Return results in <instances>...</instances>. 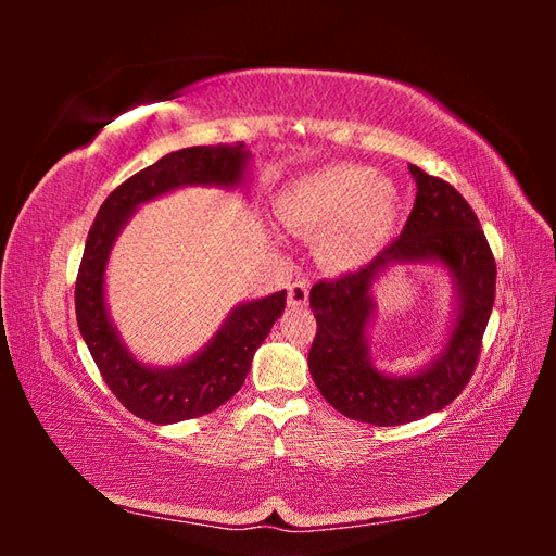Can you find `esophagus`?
I'll list each match as a JSON object with an SVG mask.
<instances>
[{"instance_id":"obj_1","label":"esophagus","mask_w":556,"mask_h":556,"mask_svg":"<svg viewBox=\"0 0 556 556\" xmlns=\"http://www.w3.org/2000/svg\"><path fill=\"white\" fill-rule=\"evenodd\" d=\"M288 304L290 306H306L308 304V282L294 280L288 288Z\"/></svg>"}]
</instances>
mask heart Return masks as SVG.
Returning a JSON list of instances; mask_svg holds the SVG:
<instances>
[{
  "label": "heart",
  "mask_w": 556,
  "mask_h": 556,
  "mask_svg": "<svg viewBox=\"0 0 556 556\" xmlns=\"http://www.w3.org/2000/svg\"><path fill=\"white\" fill-rule=\"evenodd\" d=\"M276 213L292 231L319 233L317 252L333 268H357L390 241L399 197L371 166L333 164L294 180Z\"/></svg>",
  "instance_id": "b5f03b06"
}]
</instances>
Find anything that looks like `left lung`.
<instances>
[{
  "instance_id": "obj_1",
  "label": "left lung",
  "mask_w": 556,
  "mask_h": 556,
  "mask_svg": "<svg viewBox=\"0 0 556 556\" xmlns=\"http://www.w3.org/2000/svg\"><path fill=\"white\" fill-rule=\"evenodd\" d=\"M417 197L401 237L357 271L319 280L311 290L317 333L308 368L331 406L357 422L394 427L443 410L462 394L482 348L496 294V262L478 215L443 178L408 166ZM439 261L458 288V315L444 352L427 369L394 379L367 357L365 327L375 302L372 282L396 263Z\"/></svg>"
}]
</instances>
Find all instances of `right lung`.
Masks as SVG:
<instances>
[{
  "label": "right lung",
  "mask_w": 556,
  "mask_h": 556,
  "mask_svg": "<svg viewBox=\"0 0 556 556\" xmlns=\"http://www.w3.org/2000/svg\"><path fill=\"white\" fill-rule=\"evenodd\" d=\"M250 153L237 146H194L164 155L106 197L90 227L76 278V319L83 341L123 406L153 425H174L220 408L241 390L252 355L285 311L288 292L233 308L211 343L190 362L153 368L131 357L109 319L104 271L117 233L146 201L185 185L237 188Z\"/></svg>",
  "instance_id": "right-lung-1"
}]
</instances>
